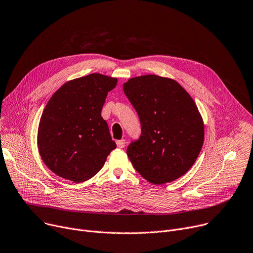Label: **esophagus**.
I'll return each mask as SVG.
<instances>
[{
    "mask_svg": "<svg viewBox=\"0 0 253 253\" xmlns=\"http://www.w3.org/2000/svg\"><path fill=\"white\" fill-rule=\"evenodd\" d=\"M125 144H126V140H125V139H120V140H117V145H118V148H120V149L124 148V147H125Z\"/></svg>",
    "mask_w": 253,
    "mask_h": 253,
    "instance_id": "obj_1",
    "label": "esophagus"
}]
</instances>
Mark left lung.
I'll return each instance as SVG.
<instances>
[{
	"mask_svg": "<svg viewBox=\"0 0 253 253\" xmlns=\"http://www.w3.org/2000/svg\"><path fill=\"white\" fill-rule=\"evenodd\" d=\"M123 90L141 124L139 139L127 149L136 171L154 184L187 173L204 142L203 119L191 95L175 80L157 75L131 78Z\"/></svg>",
	"mask_w": 253,
	"mask_h": 253,
	"instance_id": "obj_1",
	"label": "left lung"
}]
</instances>
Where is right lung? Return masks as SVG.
<instances>
[{
    "label": "right lung",
    "mask_w": 253,
    "mask_h": 253,
    "mask_svg": "<svg viewBox=\"0 0 253 253\" xmlns=\"http://www.w3.org/2000/svg\"><path fill=\"white\" fill-rule=\"evenodd\" d=\"M117 78L90 74L64 83L40 119L38 149L45 165L62 178L83 182L116 149L101 110Z\"/></svg>",
    "instance_id": "1"
}]
</instances>
